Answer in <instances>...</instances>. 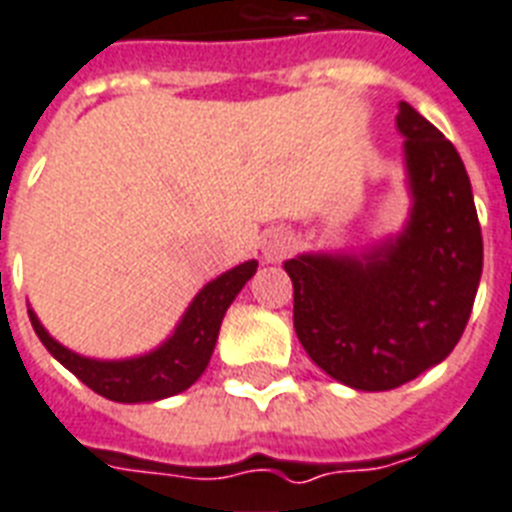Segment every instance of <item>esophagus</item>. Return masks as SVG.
Returning <instances> with one entry per match:
<instances>
[{
    "label": "esophagus",
    "mask_w": 512,
    "mask_h": 512,
    "mask_svg": "<svg viewBox=\"0 0 512 512\" xmlns=\"http://www.w3.org/2000/svg\"><path fill=\"white\" fill-rule=\"evenodd\" d=\"M294 249V239L286 231H268L263 239V257L268 263H278L284 260Z\"/></svg>",
    "instance_id": "34e87169"
}]
</instances>
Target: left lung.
Segmentation results:
<instances>
[{"label": "left lung", "instance_id": "left-lung-1", "mask_svg": "<svg viewBox=\"0 0 512 512\" xmlns=\"http://www.w3.org/2000/svg\"><path fill=\"white\" fill-rule=\"evenodd\" d=\"M410 210L363 249L286 260L294 331L321 371L357 392H389L455 350L479 292L484 244L458 149L400 102Z\"/></svg>", "mask_w": 512, "mask_h": 512}]
</instances>
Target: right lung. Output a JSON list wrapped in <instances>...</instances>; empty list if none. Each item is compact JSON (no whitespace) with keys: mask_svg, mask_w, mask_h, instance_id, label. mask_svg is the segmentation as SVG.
<instances>
[{"mask_svg":"<svg viewBox=\"0 0 512 512\" xmlns=\"http://www.w3.org/2000/svg\"><path fill=\"white\" fill-rule=\"evenodd\" d=\"M255 273L257 260H247L215 276L213 281H207L194 294L170 336H165L149 352L131 357L105 360V357L81 355L57 342L39 321V315L33 313L31 305H28V318L49 355L65 365L73 376L81 378L89 389L107 400L126 402V405L160 402L173 394L186 392L205 373L215 342H218L223 315Z\"/></svg>","mask_w":512,"mask_h":512,"instance_id":"obj_1","label":"right lung"}]
</instances>
